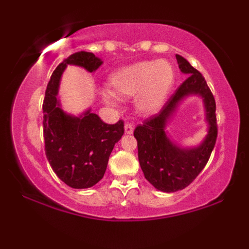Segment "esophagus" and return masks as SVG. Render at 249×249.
I'll list each match as a JSON object with an SVG mask.
<instances>
[{"mask_svg": "<svg viewBox=\"0 0 249 249\" xmlns=\"http://www.w3.org/2000/svg\"><path fill=\"white\" fill-rule=\"evenodd\" d=\"M125 133L126 134H131L133 133V124H131V123H125Z\"/></svg>", "mask_w": 249, "mask_h": 249, "instance_id": "1", "label": "esophagus"}]
</instances>
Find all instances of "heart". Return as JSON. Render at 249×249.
I'll use <instances>...</instances> for the list:
<instances>
[{
    "label": "heart",
    "mask_w": 249,
    "mask_h": 249,
    "mask_svg": "<svg viewBox=\"0 0 249 249\" xmlns=\"http://www.w3.org/2000/svg\"><path fill=\"white\" fill-rule=\"evenodd\" d=\"M174 82V68L166 59L145 61L118 69L108 78L104 99H126L136 96L134 103L142 113H154L161 107Z\"/></svg>",
    "instance_id": "1"
}]
</instances>
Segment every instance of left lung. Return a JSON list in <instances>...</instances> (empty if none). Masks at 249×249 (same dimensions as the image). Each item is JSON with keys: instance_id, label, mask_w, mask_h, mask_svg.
<instances>
[{"instance_id": "obj_1", "label": "left lung", "mask_w": 249, "mask_h": 249, "mask_svg": "<svg viewBox=\"0 0 249 249\" xmlns=\"http://www.w3.org/2000/svg\"><path fill=\"white\" fill-rule=\"evenodd\" d=\"M179 69L187 78L180 84L157 115L145 119L134 128L138 145L139 164L146 178L157 190L177 192L187 187L206 166L218 137L215 99L204 76L194 69L184 57L176 55ZM188 94L203 97L210 127L204 142L198 148L180 149L166 137L164 125L178 103Z\"/></svg>"}]
</instances>
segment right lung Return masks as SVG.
<instances>
[{
  "instance_id": "add662e5",
  "label": "right lung",
  "mask_w": 249,
  "mask_h": 249,
  "mask_svg": "<svg viewBox=\"0 0 249 249\" xmlns=\"http://www.w3.org/2000/svg\"><path fill=\"white\" fill-rule=\"evenodd\" d=\"M102 61L92 53L79 51L65 58L51 75L43 101L44 150L51 168L72 188H88L104 177L108 157L124 133V122L107 124L90 110L82 117L65 113L57 101L61 76L68 64L90 72Z\"/></svg>"
}]
</instances>
